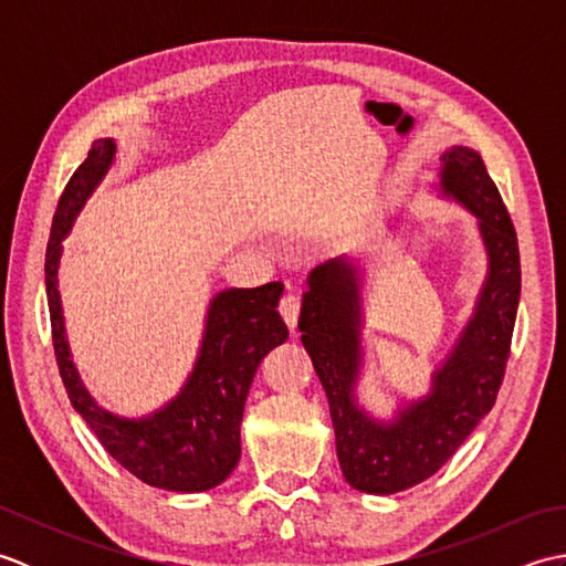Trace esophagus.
<instances>
[{"label":"esophagus","instance_id":"1","mask_svg":"<svg viewBox=\"0 0 566 566\" xmlns=\"http://www.w3.org/2000/svg\"><path fill=\"white\" fill-rule=\"evenodd\" d=\"M298 308H302V302H298L296 294H284L282 302H280V314L286 321V326L292 331L296 328V321H298Z\"/></svg>","mask_w":566,"mask_h":566}]
</instances>
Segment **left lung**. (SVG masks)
<instances>
[{"mask_svg": "<svg viewBox=\"0 0 566 566\" xmlns=\"http://www.w3.org/2000/svg\"><path fill=\"white\" fill-rule=\"evenodd\" d=\"M440 160V195L479 219L489 272L467 328L432 371L428 396L387 423L371 418L355 396L363 367L359 268L343 255L318 264L306 280L302 343L328 396L345 482L365 494H396L436 474L496 403L511 355L521 298L515 228L482 155L452 146Z\"/></svg>", "mask_w": 566, "mask_h": 566, "instance_id": "left-lung-1", "label": "left lung"}]
</instances>
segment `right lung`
I'll use <instances>...</instances> for the list:
<instances>
[{"mask_svg":"<svg viewBox=\"0 0 566 566\" xmlns=\"http://www.w3.org/2000/svg\"><path fill=\"white\" fill-rule=\"evenodd\" d=\"M114 158V138L94 140L53 216L45 250V292L57 369L75 411L118 464L150 486L197 494L219 486L240 460V420L252 377L262 357L290 338L286 323L276 314L284 284L223 290L211 298L195 369L170 403L146 418L104 411L84 389L70 357L57 268L65 235Z\"/></svg>","mask_w":566,"mask_h":566,"instance_id":"obj_1","label":"right lung"}]
</instances>
